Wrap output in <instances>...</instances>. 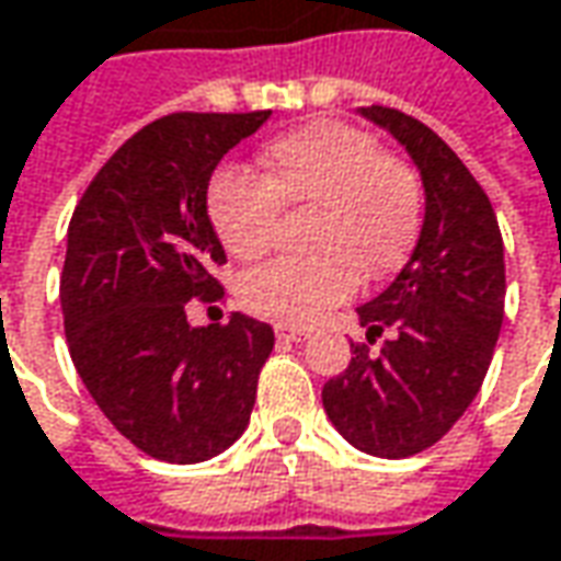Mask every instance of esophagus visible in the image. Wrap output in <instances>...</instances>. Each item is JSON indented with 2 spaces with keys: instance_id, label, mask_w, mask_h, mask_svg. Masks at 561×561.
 Here are the masks:
<instances>
[{
  "instance_id": "esophagus-1",
  "label": "esophagus",
  "mask_w": 561,
  "mask_h": 561,
  "mask_svg": "<svg viewBox=\"0 0 561 561\" xmlns=\"http://www.w3.org/2000/svg\"><path fill=\"white\" fill-rule=\"evenodd\" d=\"M274 334H277L280 343H302V340L309 336L302 328H287V324H277V328H274Z\"/></svg>"
}]
</instances>
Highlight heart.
<instances>
[{"instance_id": "heart-1", "label": "heart", "mask_w": 561, "mask_h": 561, "mask_svg": "<svg viewBox=\"0 0 561 561\" xmlns=\"http://www.w3.org/2000/svg\"><path fill=\"white\" fill-rule=\"evenodd\" d=\"M265 181L225 168L208 184V221L237 259L268 252L280 208H312V255H287L240 280L243 309L306 328L346 302L358 277H383L409 259L421 227V184L380 152L371 134L336 121L290 130L262 152Z\"/></svg>"}]
</instances>
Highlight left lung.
I'll list each match as a JSON object with an SVG mask.
<instances>
[{
	"mask_svg": "<svg viewBox=\"0 0 561 561\" xmlns=\"http://www.w3.org/2000/svg\"><path fill=\"white\" fill-rule=\"evenodd\" d=\"M409 152L424 186L419 243L393 284L358 306L371 353L353 343V362L321 390L324 412L356 449L405 459L434 446L462 419L484 383L503 328V237L481 184L462 159L412 115L358 108Z\"/></svg>",
	"mask_w": 561,
	"mask_h": 561,
	"instance_id": "8db88e82",
	"label": "left lung"
}]
</instances>
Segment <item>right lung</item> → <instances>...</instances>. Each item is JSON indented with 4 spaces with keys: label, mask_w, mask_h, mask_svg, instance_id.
<instances>
[{
    "label": "right lung",
    "mask_w": 561,
    "mask_h": 561,
    "mask_svg": "<svg viewBox=\"0 0 561 561\" xmlns=\"http://www.w3.org/2000/svg\"><path fill=\"white\" fill-rule=\"evenodd\" d=\"M268 118L178 112L146 124L102 164L68 227L61 314L77 375L102 415L162 462H205L240 440L274 350L271 324L249 314L186 321L190 299L221 293L208 181Z\"/></svg>",
    "instance_id": "right-lung-1"
}]
</instances>
